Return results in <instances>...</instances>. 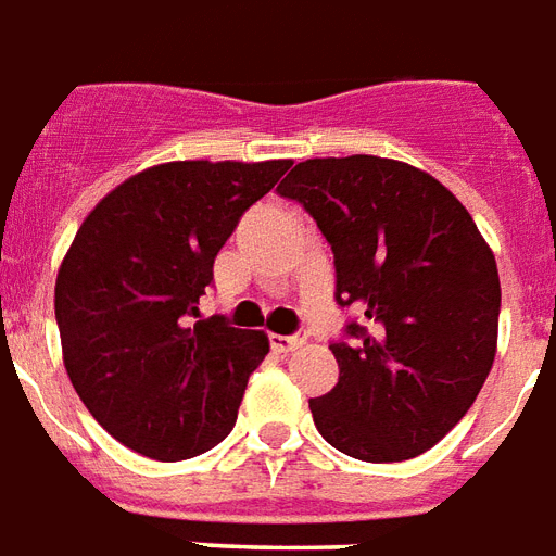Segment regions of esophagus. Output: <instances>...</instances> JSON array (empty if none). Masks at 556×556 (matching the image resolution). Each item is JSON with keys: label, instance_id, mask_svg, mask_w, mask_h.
<instances>
[{"label": "esophagus", "instance_id": "obj_1", "mask_svg": "<svg viewBox=\"0 0 556 556\" xmlns=\"http://www.w3.org/2000/svg\"><path fill=\"white\" fill-rule=\"evenodd\" d=\"M306 344V336H270V348L277 353H291Z\"/></svg>", "mask_w": 556, "mask_h": 556}]
</instances>
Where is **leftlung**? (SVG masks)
Returning a JSON list of instances; mask_svg holds the SVG:
<instances>
[{
  "label": "left lung",
  "instance_id": "8db88e82",
  "mask_svg": "<svg viewBox=\"0 0 556 556\" xmlns=\"http://www.w3.org/2000/svg\"><path fill=\"white\" fill-rule=\"evenodd\" d=\"M279 194L330 241L336 300L359 320L330 344L339 382L312 397L318 433L365 463L425 454L471 409L497 348L501 279L477 224L413 164L309 159Z\"/></svg>",
  "mask_w": 556,
  "mask_h": 556
}]
</instances>
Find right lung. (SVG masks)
<instances>
[{
  "instance_id": "obj_1",
  "label": "right lung",
  "mask_w": 556,
  "mask_h": 556,
  "mask_svg": "<svg viewBox=\"0 0 556 556\" xmlns=\"http://www.w3.org/2000/svg\"><path fill=\"white\" fill-rule=\"evenodd\" d=\"M277 162H167L129 176L85 217L55 279L64 368L121 445L176 463L236 427L267 336L200 318L226 238L279 182Z\"/></svg>"
}]
</instances>
